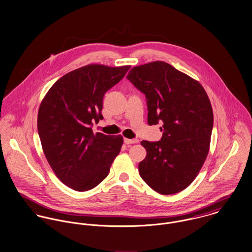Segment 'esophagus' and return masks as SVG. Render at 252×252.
<instances>
[{
	"label": "esophagus",
	"mask_w": 252,
	"mask_h": 252,
	"mask_svg": "<svg viewBox=\"0 0 252 252\" xmlns=\"http://www.w3.org/2000/svg\"><path fill=\"white\" fill-rule=\"evenodd\" d=\"M124 142L126 144H133V143H137L138 142V140L136 138H133V139H129V138H124Z\"/></svg>",
	"instance_id": "34e87169"
}]
</instances>
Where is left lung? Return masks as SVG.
Here are the masks:
<instances>
[{"label":"left lung","mask_w":252,"mask_h":252,"mask_svg":"<svg viewBox=\"0 0 252 252\" xmlns=\"http://www.w3.org/2000/svg\"><path fill=\"white\" fill-rule=\"evenodd\" d=\"M146 97L147 122L162 123L159 141L142 140L140 177L160 194L177 193L195 179L206 160L214 124L203 87L163 62L131 69L126 77Z\"/></svg>","instance_id":"left-lung-1"}]
</instances>
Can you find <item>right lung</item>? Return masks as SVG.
Masks as SVG:
<instances>
[{"label":"right lung","mask_w":252,"mask_h":252,"mask_svg":"<svg viewBox=\"0 0 252 252\" xmlns=\"http://www.w3.org/2000/svg\"><path fill=\"white\" fill-rule=\"evenodd\" d=\"M131 66L90 64L73 70L47 92L38 111L37 130L46 159L58 178L78 191L101 183L119 154L123 137L94 134L103 119L105 93Z\"/></svg>","instance_id":"add662e5"}]
</instances>
